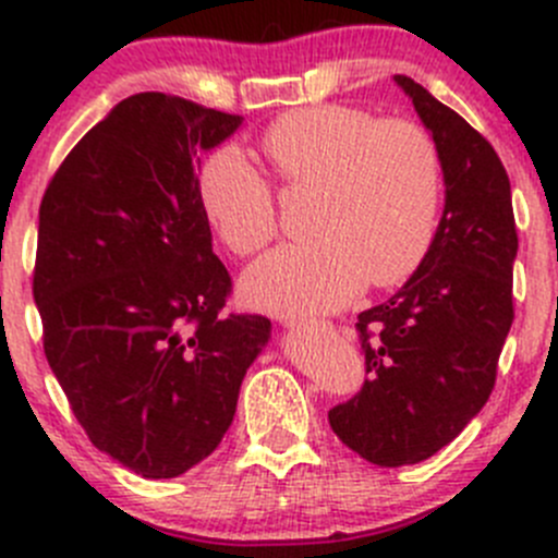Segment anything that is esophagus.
<instances>
[{
  "instance_id": "1",
  "label": "esophagus",
  "mask_w": 558,
  "mask_h": 558,
  "mask_svg": "<svg viewBox=\"0 0 558 558\" xmlns=\"http://www.w3.org/2000/svg\"><path fill=\"white\" fill-rule=\"evenodd\" d=\"M286 326L289 329H329L331 324L326 320H307V318H286Z\"/></svg>"
}]
</instances>
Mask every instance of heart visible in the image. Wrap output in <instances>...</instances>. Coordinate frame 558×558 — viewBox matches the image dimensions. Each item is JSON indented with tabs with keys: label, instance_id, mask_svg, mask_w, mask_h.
<instances>
[{
	"label": "heart",
	"instance_id": "b5f03b06",
	"mask_svg": "<svg viewBox=\"0 0 558 558\" xmlns=\"http://www.w3.org/2000/svg\"><path fill=\"white\" fill-rule=\"evenodd\" d=\"M262 154L286 189H315L307 234L243 275L251 307L278 315L329 313L362 289L404 283L437 232L442 170L435 143L408 121H375L353 107L320 105L280 116ZM202 210L234 256L258 253L278 229L264 174L238 148L202 165Z\"/></svg>",
	"mask_w": 558,
	"mask_h": 558
}]
</instances>
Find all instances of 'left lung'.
<instances>
[{
  "label": "left lung",
  "mask_w": 558,
  "mask_h": 558,
  "mask_svg": "<svg viewBox=\"0 0 558 558\" xmlns=\"http://www.w3.org/2000/svg\"><path fill=\"white\" fill-rule=\"evenodd\" d=\"M435 140L446 207L408 283L359 315L369 378L329 410L335 435L378 466L435 456L488 402L513 324L519 253L510 180L497 150L424 86L393 75Z\"/></svg>",
  "instance_id": "obj_1"
}]
</instances>
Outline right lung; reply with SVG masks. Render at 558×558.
I'll use <instances>...</instances> for the list:
<instances>
[{
  "mask_svg": "<svg viewBox=\"0 0 558 558\" xmlns=\"http://www.w3.org/2000/svg\"><path fill=\"white\" fill-rule=\"evenodd\" d=\"M243 118L145 92L70 150L39 205L35 302L56 380L88 440L137 475L178 477L232 426L272 324L223 315L199 154Z\"/></svg>",
  "mask_w": 558,
  "mask_h": 558,
  "instance_id": "obj_1",
  "label": "right lung"
}]
</instances>
